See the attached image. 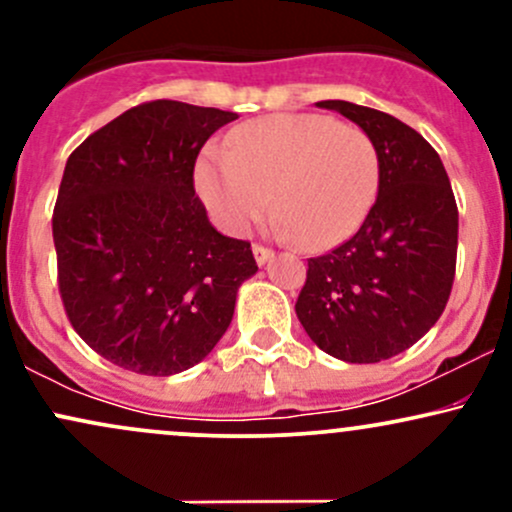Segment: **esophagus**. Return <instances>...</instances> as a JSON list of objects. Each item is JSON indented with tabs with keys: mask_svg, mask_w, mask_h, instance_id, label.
<instances>
[{
	"mask_svg": "<svg viewBox=\"0 0 512 512\" xmlns=\"http://www.w3.org/2000/svg\"><path fill=\"white\" fill-rule=\"evenodd\" d=\"M252 255H255L257 264H267L274 257V252L269 248H264V245H252Z\"/></svg>",
	"mask_w": 512,
	"mask_h": 512,
	"instance_id": "34e87169",
	"label": "esophagus"
}]
</instances>
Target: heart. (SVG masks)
<instances>
[{
    "label": "heart",
    "instance_id": "b5f03b06",
    "mask_svg": "<svg viewBox=\"0 0 512 512\" xmlns=\"http://www.w3.org/2000/svg\"><path fill=\"white\" fill-rule=\"evenodd\" d=\"M195 182L223 231L243 236L274 204L279 236L325 250L368 216L380 154L366 129L330 115H269L233 129L226 154L204 151Z\"/></svg>",
    "mask_w": 512,
    "mask_h": 512
}]
</instances>
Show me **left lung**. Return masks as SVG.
I'll list each match as a JSON object with an SVG mask.
<instances>
[{"label":"left lung","mask_w":512,"mask_h":512,"mask_svg":"<svg viewBox=\"0 0 512 512\" xmlns=\"http://www.w3.org/2000/svg\"><path fill=\"white\" fill-rule=\"evenodd\" d=\"M373 137L378 199L346 243L308 260L296 315L325 354L378 363L419 342L448 305L457 262V204L443 161L397 117L320 101Z\"/></svg>","instance_id":"obj_1"}]
</instances>
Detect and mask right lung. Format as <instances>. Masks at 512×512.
Returning <instances> with one entry per match:
<instances>
[{
  "label": "right lung",
  "mask_w": 512,
  "mask_h": 512,
  "mask_svg": "<svg viewBox=\"0 0 512 512\" xmlns=\"http://www.w3.org/2000/svg\"><path fill=\"white\" fill-rule=\"evenodd\" d=\"M233 120L228 110L149 101L67 158L52 214L57 284L76 334L105 361L173 375L231 325L257 262L248 240L211 226L192 175L207 139Z\"/></svg>",
  "instance_id": "right-lung-1"
}]
</instances>
